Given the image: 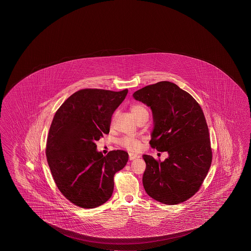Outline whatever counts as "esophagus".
I'll list each match as a JSON object with an SVG mask.
<instances>
[{
	"label": "esophagus",
	"instance_id": "esophagus-1",
	"mask_svg": "<svg viewBox=\"0 0 251 251\" xmlns=\"http://www.w3.org/2000/svg\"><path fill=\"white\" fill-rule=\"evenodd\" d=\"M136 157H137L136 154L129 153V155H128V159H129V160H134V159H136Z\"/></svg>",
	"mask_w": 251,
	"mask_h": 251
}]
</instances>
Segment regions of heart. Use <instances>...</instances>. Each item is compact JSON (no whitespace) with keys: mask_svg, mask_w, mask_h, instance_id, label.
Here are the masks:
<instances>
[{"mask_svg":"<svg viewBox=\"0 0 251 251\" xmlns=\"http://www.w3.org/2000/svg\"><path fill=\"white\" fill-rule=\"evenodd\" d=\"M130 111L136 120L139 119L140 117L144 114L148 113L147 109L143 105H140V104L132 106L130 107ZM120 144L129 151H136L141 147L140 140L134 136H124V138L120 140Z\"/></svg>","mask_w":251,"mask_h":251,"instance_id":"heart-1","label":"heart"}]
</instances>
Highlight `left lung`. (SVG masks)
Returning <instances> with one entry per match:
<instances>
[{
    "label": "left lung",
    "mask_w": 251,
    "mask_h": 251,
    "mask_svg": "<svg viewBox=\"0 0 251 251\" xmlns=\"http://www.w3.org/2000/svg\"><path fill=\"white\" fill-rule=\"evenodd\" d=\"M133 97L151 108V146L169 154L163 162L143 156L144 189L163 204L187 201L201 188L212 163L209 131L201 107L192 95L170 81L144 86Z\"/></svg>",
    "instance_id": "obj_1"
}]
</instances>
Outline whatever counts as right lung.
Returning <instances> with one entry per match:
<instances>
[{
	"instance_id": "obj_1",
	"label": "right lung",
	"mask_w": 251,
	"mask_h": 251,
	"mask_svg": "<svg viewBox=\"0 0 251 251\" xmlns=\"http://www.w3.org/2000/svg\"><path fill=\"white\" fill-rule=\"evenodd\" d=\"M127 94V89H81L54 115L46 143L47 162L58 190L79 207L95 208L107 202L115 173L128 160V154L121 150L103 156L95 144L109 133L112 115Z\"/></svg>"
}]
</instances>
